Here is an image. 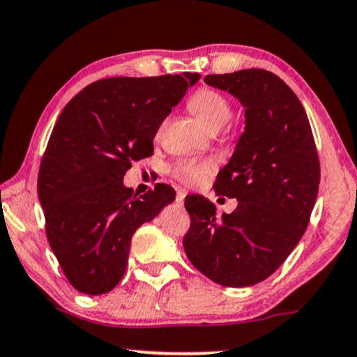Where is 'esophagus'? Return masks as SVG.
<instances>
[{
  "mask_svg": "<svg viewBox=\"0 0 357 357\" xmlns=\"http://www.w3.org/2000/svg\"><path fill=\"white\" fill-rule=\"evenodd\" d=\"M185 195H188V192H185L184 189H178V190H176V204H178V205H184Z\"/></svg>",
  "mask_w": 357,
  "mask_h": 357,
  "instance_id": "1",
  "label": "esophagus"
}]
</instances>
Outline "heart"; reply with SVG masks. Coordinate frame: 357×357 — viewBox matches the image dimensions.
Listing matches in <instances>:
<instances>
[{"label": "heart", "mask_w": 357, "mask_h": 357, "mask_svg": "<svg viewBox=\"0 0 357 357\" xmlns=\"http://www.w3.org/2000/svg\"><path fill=\"white\" fill-rule=\"evenodd\" d=\"M188 107L210 132L227 126L231 119V105L222 93L212 89H200L190 97ZM213 163L210 160L185 158L172 167V174L185 184H200L210 178Z\"/></svg>", "instance_id": "heart-1"}]
</instances>
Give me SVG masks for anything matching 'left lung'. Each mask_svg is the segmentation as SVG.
Segmentation results:
<instances>
[{
	"instance_id": "obj_1",
	"label": "left lung",
	"mask_w": 357,
	"mask_h": 357,
	"mask_svg": "<svg viewBox=\"0 0 357 357\" xmlns=\"http://www.w3.org/2000/svg\"><path fill=\"white\" fill-rule=\"evenodd\" d=\"M204 82L244 108V132L213 185L238 207L217 217L204 195L185 197L190 228L183 245L205 277L245 288L268 278L303 238L319 192L317 150L304 107L273 73L243 69Z\"/></svg>"
}]
</instances>
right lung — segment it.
Here are the masks:
<instances>
[{
  "instance_id": "1",
  "label": "right lung",
  "mask_w": 357,
  "mask_h": 357,
  "mask_svg": "<svg viewBox=\"0 0 357 357\" xmlns=\"http://www.w3.org/2000/svg\"><path fill=\"white\" fill-rule=\"evenodd\" d=\"M199 79H103L59 114L40 165L38 200L50 248L80 293L112 291L126 272L135 229L176 199L167 184L137 197L123 179L130 163L153 153L158 128Z\"/></svg>"
}]
</instances>
